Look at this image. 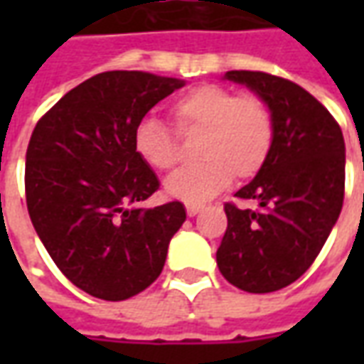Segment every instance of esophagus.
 Returning <instances> with one entry per match:
<instances>
[{"label": "esophagus", "instance_id": "obj_1", "mask_svg": "<svg viewBox=\"0 0 364 364\" xmlns=\"http://www.w3.org/2000/svg\"><path fill=\"white\" fill-rule=\"evenodd\" d=\"M200 210H203V206L200 205H187V214H189V216H197Z\"/></svg>", "mask_w": 364, "mask_h": 364}]
</instances>
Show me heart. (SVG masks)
Segmentation results:
<instances>
[{"label": "heart", "instance_id": "obj_1", "mask_svg": "<svg viewBox=\"0 0 364 364\" xmlns=\"http://www.w3.org/2000/svg\"><path fill=\"white\" fill-rule=\"evenodd\" d=\"M169 112L180 134H200L197 154L203 159L167 179L169 197L203 203L226 189L234 175L252 179L267 166L274 146V119L259 95L198 85L177 97ZM134 150L156 171L173 169L181 158L179 135L156 117H144L136 124Z\"/></svg>", "mask_w": 364, "mask_h": 364}]
</instances>
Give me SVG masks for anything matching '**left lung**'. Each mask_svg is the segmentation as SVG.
<instances>
[{
    "mask_svg": "<svg viewBox=\"0 0 364 364\" xmlns=\"http://www.w3.org/2000/svg\"><path fill=\"white\" fill-rule=\"evenodd\" d=\"M226 77L265 99L274 119V146L267 166L236 193L255 208L224 205L228 228L216 263L237 289L274 292L310 269L339 218L343 134L331 112L298 83L250 70Z\"/></svg>",
    "mask_w": 364,
    "mask_h": 364,
    "instance_id": "obj_1",
    "label": "left lung"
}]
</instances>
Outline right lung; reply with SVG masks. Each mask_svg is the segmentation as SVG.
I'll return each mask as SVG.
<instances>
[{"mask_svg":"<svg viewBox=\"0 0 364 364\" xmlns=\"http://www.w3.org/2000/svg\"><path fill=\"white\" fill-rule=\"evenodd\" d=\"M181 80L112 70L68 91L31 134L25 195L31 222L68 281L127 300L156 281L187 218L179 200L138 208L159 181L134 150V128Z\"/></svg>","mask_w":364,"mask_h":364,"instance_id":"add662e5","label":"right lung"}]
</instances>
